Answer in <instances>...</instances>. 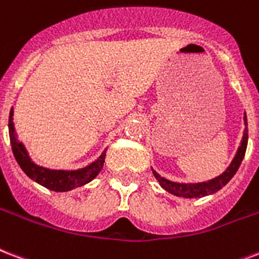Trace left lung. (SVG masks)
I'll list each match as a JSON object with an SVG mask.
<instances>
[{
  "instance_id": "8db88e82",
  "label": "left lung",
  "mask_w": 259,
  "mask_h": 259,
  "mask_svg": "<svg viewBox=\"0 0 259 259\" xmlns=\"http://www.w3.org/2000/svg\"><path fill=\"white\" fill-rule=\"evenodd\" d=\"M243 121L246 127L243 130V137H242L239 148H238V151L235 153V157L231 161V164L227 167V169L222 175L213 178V179H209V181H205V182H174V181H169L167 178L161 177L160 174H157L155 169L152 168V172H153L155 178L157 179V182L160 183V186L165 191H168V193L177 195V197H182V198H201V197H206V195H210L213 193H217L232 179V177H234L238 168H239L240 163L243 160L248 141L247 116H246V112H244L243 115Z\"/></svg>"
}]
</instances>
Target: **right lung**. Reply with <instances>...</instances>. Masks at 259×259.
<instances>
[{
	"mask_svg": "<svg viewBox=\"0 0 259 259\" xmlns=\"http://www.w3.org/2000/svg\"><path fill=\"white\" fill-rule=\"evenodd\" d=\"M9 138H11V145L16 161L19 163L20 168L23 169L25 175L31 178L39 185L46 187L49 190L58 191H70L76 187L84 186L90 183L95 177L98 175L103 168L104 159H106V149L102 152V155L98 159L92 161L91 164L77 169H54L47 168L43 165L36 164L31 159L27 148L21 143L16 133L15 123H13V107L11 108L9 114Z\"/></svg>",
	"mask_w": 259,
	"mask_h": 259,
	"instance_id": "obj_1",
	"label": "right lung"
}]
</instances>
